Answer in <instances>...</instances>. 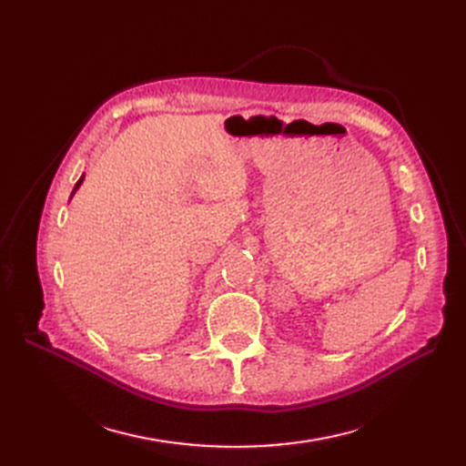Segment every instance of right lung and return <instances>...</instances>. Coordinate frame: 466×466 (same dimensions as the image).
<instances>
[{
  "label": "right lung",
  "instance_id": "add662e5",
  "mask_svg": "<svg viewBox=\"0 0 466 466\" xmlns=\"http://www.w3.org/2000/svg\"><path fill=\"white\" fill-rule=\"evenodd\" d=\"M81 182H83V177H81V178H79V180H77V185H76V188H74V192H76V190H77V188H79V185H81Z\"/></svg>",
  "mask_w": 466,
  "mask_h": 466
}]
</instances>
